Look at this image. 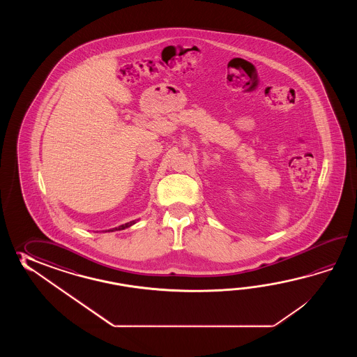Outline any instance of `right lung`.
I'll return each instance as SVG.
<instances>
[{"label":"right lung","mask_w":357,"mask_h":357,"mask_svg":"<svg viewBox=\"0 0 357 357\" xmlns=\"http://www.w3.org/2000/svg\"><path fill=\"white\" fill-rule=\"evenodd\" d=\"M135 222L137 220H131L129 223H125V225H121V226H119V227L112 228V229H108L106 232H114V231H121V229H125V228L130 227V226H132V225H135Z\"/></svg>","instance_id":"right-lung-1"}]
</instances>
